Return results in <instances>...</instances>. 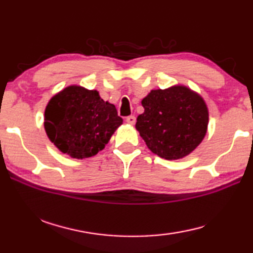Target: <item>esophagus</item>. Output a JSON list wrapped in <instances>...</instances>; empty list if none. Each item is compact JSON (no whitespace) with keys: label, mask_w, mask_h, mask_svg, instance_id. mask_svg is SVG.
<instances>
[{"label":"esophagus","mask_w":253,"mask_h":253,"mask_svg":"<svg viewBox=\"0 0 253 253\" xmlns=\"http://www.w3.org/2000/svg\"><path fill=\"white\" fill-rule=\"evenodd\" d=\"M126 122L129 124V125H134L135 122H136V118H135V116H128L126 118Z\"/></svg>","instance_id":"obj_1"}]
</instances>
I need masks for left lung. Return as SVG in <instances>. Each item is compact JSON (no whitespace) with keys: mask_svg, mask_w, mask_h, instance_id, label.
Wrapping results in <instances>:
<instances>
[{"mask_svg":"<svg viewBox=\"0 0 253 253\" xmlns=\"http://www.w3.org/2000/svg\"><path fill=\"white\" fill-rule=\"evenodd\" d=\"M142 105L144 113L137 117L136 129L162 158L174 161L190 155L207 135V102L186 85L153 89Z\"/></svg>","mask_w":253,"mask_h":253,"instance_id":"8db88e82","label":"left lung"}]
</instances>
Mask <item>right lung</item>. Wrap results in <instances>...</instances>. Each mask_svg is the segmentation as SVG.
<instances>
[{"instance_id": "add662e5", "label": "right lung", "mask_w": 253, "mask_h": 253, "mask_svg": "<svg viewBox=\"0 0 253 253\" xmlns=\"http://www.w3.org/2000/svg\"><path fill=\"white\" fill-rule=\"evenodd\" d=\"M43 124L60 152L83 160L105 148L123 119L116 107L101 99L97 90L71 84L49 100Z\"/></svg>"}]
</instances>
